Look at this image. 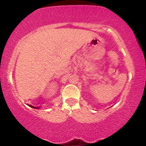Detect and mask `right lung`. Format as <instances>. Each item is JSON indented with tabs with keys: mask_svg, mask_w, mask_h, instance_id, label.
Returning a JSON list of instances; mask_svg holds the SVG:
<instances>
[{
	"mask_svg": "<svg viewBox=\"0 0 146 146\" xmlns=\"http://www.w3.org/2000/svg\"><path fill=\"white\" fill-rule=\"evenodd\" d=\"M29 106H30V107H33V108H36V109H37V107H34V106H30V105H29Z\"/></svg>",
	"mask_w": 146,
	"mask_h": 146,
	"instance_id": "obj_1",
	"label": "right lung"
}]
</instances>
